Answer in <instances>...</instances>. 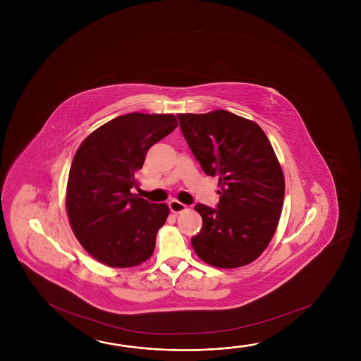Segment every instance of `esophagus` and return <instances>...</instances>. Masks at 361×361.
I'll list each match as a JSON object with an SVG mask.
<instances>
[{"label": "esophagus", "mask_w": 361, "mask_h": 361, "mask_svg": "<svg viewBox=\"0 0 361 361\" xmlns=\"http://www.w3.org/2000/svg\"><path fill=\"white\" fill-rule=\"evenodd\" d=\"M169 207L172 213L178 214L183 212L186 209V205H183V202L178 200L169 201Z\"/></svg>", "instance_id": "obj_1"}]
</instances>
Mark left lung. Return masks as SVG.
Masks as SVG:
<instances>
[{
	"label": "left lung",
	"instance_id": "left-lung-1",
	"mask_svg": "<svg viewBox=\"0 0 361 361\" xmlns=\"http://www.w3.org/2000/svg\"><path fill=\"white\" fill-rule=\"evenodd\" d=\"M178 118L202 171L219 178L216 207L195 205L202 228L192 248L212 266H245L271 242L283 204V172L272 145L258 124L223 109Z\"/></svg>",
	"mask_w": 361,
	"mask_h": 361
}]
</instances>
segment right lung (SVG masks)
I'll use <instances>...</instances> for the list:
<instances>
[{
  "label": "right lung",
  "instance_id": "add662e5",
  "mask_svg": "<svg viewBox=\"0 0 361 361\" xmlns=\"http://www.w3.org/2000/svg\"><path fill=\"white\" fill-rule=\"evenodd\" d=\"M178 127L172 114L130 113L90 133L71 164L66 210L83 248L103 264L133 267L154 250L169 207L130 192L149 148Z\"/></svg>",
  "mask_w": 361,
  "mask_h": 361
}]
</instances>
